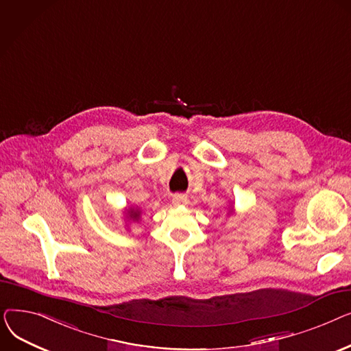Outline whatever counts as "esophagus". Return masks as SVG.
<instances>
[{"instance_id": "obj_1", "label": "esophagus", "mask_w": 351, "mask_h": 351, "mask_svg": "<svg viewBox=\"0 0 351 351\" xmlns=\"http://www.w3.org/2000/svg\"><path fill=\"white\" fill-rule=\"evenodd\" d=\"M172 202H173L175 206H183V205L188 204V196L182 195V193H176V195H173Z\"/></svg>"}]
</instances>
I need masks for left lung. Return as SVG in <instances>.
Listing matches in <instances>:
<instances>
[{"mask_svg": "<svg viewBox=\"0 0 351 351\" xmlns=\"http://www.w3.org/2000/svg\"><path fill=\"white\" fill-rule=\"evenodd\" d=\"M230 212H232V210H230Z\"/></svg>", "mask_w": 351, "mask_h": 351, "instance_id": "8db88e82", "label": "left lung"}]
</instances>
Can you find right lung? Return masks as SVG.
<instances>
[{"label": "right lung", "mask_w": 351, "mask_h": 351, "mask_svg": "<svg viewBox=\"0 0 351 351\" xmlns=\"http://www.w3.org/2000/svg\"><path fill=\"white\" fill-rule=\"evenodd\" d=\"M139 209H129L128 210V219H132V220H138L139 219Z\"/></svg>", "instance_id": "obj_1"}]
</instances>
